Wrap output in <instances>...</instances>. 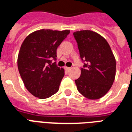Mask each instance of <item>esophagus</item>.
Returning a JSON list of instances; mask_svg holds the SVG:
<instances>
[{
    "mask_svg": "<svg viewBox=\"0 0 132 132\" xmlns=\"http://www.w3.org/2000/svg\"><path fill=\"white\" fill-rule=\"evenodd\" d=\"M64 68H65V70H66V71H69V70L71 69V68H70V67H67V66H66Z\"/></svg>",
    "mask_w": 132,
    "mask_h": 132,
    "instance_id": "1",
    "label": "esophagus"
}]
</instances>
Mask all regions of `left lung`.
<instances>
[{
	"instance_id": "left-lung-1",
	"label": "left lung",
	"mask_w": 132,
	"mask_h": 132,
	"mask_svg": "<svg viewBox=\"0 0 132 132\" xmlns=\"http://www.w3.org/2000/svg\"><path fill=\"white\" fill-rule=\"evenodd\" d=\"M73 35L80 57L86 62L75 81L77 90L89 100L101 98L115 79L116 62L113 52L106 39L92 30L76 31Z\"/></svg>"
}]
</instances>
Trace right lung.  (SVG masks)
Here are the masks:
<instances>
[{
    "instance_id": "obj_1",
    "label": "right lung",
    "mask_w": 132,
    "mask_h": 132,
    "mask_svg": "<svg viewBox=\"0 0 132 132\" xmlns=\"http://www.w3.org/2000/svg\"><path fill=\"white\" fill-rule=\"evenodd\" d=\"M70 30H37L26 37L18 55V68L27 90L40 99L58 91L64 69L51 59H56L57 49Z\"/></svg>"
}]
</instances>
